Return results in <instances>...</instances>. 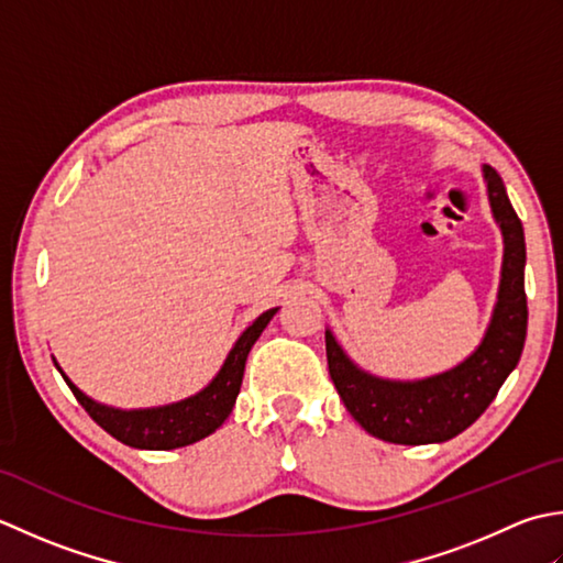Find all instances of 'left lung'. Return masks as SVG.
<instances>
[{"label":"left lung","mask_w":563,"mask_h":563,"mask_svg":"<svg viewBox=\"0 0 563 563\" xmlns=\"http://www.w3.org/2000/svg\"><path fill=\"white\" fill-rule=\"evenodd\" d=\"M481 175L503 235V265L490 323L468 357L432 376L386 378L362 369L325 328L328 369L342 404L384 442L432 444L456 438L490 406L520 362L527 335L525 233L498 172L484 165Z\"/></svg>","instance_id":"obj_1"}]
</instances>
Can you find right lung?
<instances>
[{"mask_svg": "<svg viewBox=\"0 0 563 563\" xmlns=\"http://www.w3.org/2000/svg\"><path fill=\"white\" fill-rule=\"evenodd\" d=\"M279 308H269L262 316H257L252 323L240 332L235 345L228 352L221 369L206 384L201 391L189 398L175 400L167 406H153V408H113L99 400L89 398L85 391L70 382V376L63 372V366L53 357L57 372L63 374L65 384L79 400L91 420L104 428L111 438L119 442L135 446V450H177V446H187L209 438L211 432L223 426L225 418L233 412L235 398L240 394V384H243L245 362L247 354L255 345L262 330L269 325V320L277 316Z\"/></svg>", "mask_w": 563, "mask_h": 563, "instance_id": "add662e5", "label": "right lung"}]
</instances>
